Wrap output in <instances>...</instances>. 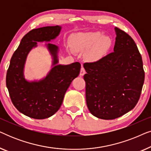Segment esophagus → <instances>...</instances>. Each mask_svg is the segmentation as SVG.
<instances>
[{
	"instance_id": "obj_1",
	"label": "esophagus",
	"mask_w": 151,
	"mask_h": 151,
	"mask_svg": "<svg viewBox=\"0 0 151 151\" xmlns=\"http://www.w3.org/2000/svg\"><path fill=\"white\" fill-rule=\"evenodd\" d=\"M85 73H86L85 70H84V69L83 67H82L81 68V70H80V76H83L84 74H85Z\"/></svg>"
}]
</instances>
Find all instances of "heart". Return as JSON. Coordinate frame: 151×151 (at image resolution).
I'll return each instance as SVG.
<instances>
[{"label": "heart", "mask_w": 151, "mask_h": 151, "mask_svg": "<svg viewBox=\"0 0 151 151\" xmlns=\"http://www.w3.org/2000/svg\"><path fill=\"white\" fill-rule=\"evenodd\" d=\"M70 45L75 52L86 53V60L90 63L100 60L111 49L112 40L100 32L78 33L70 38Z\"/></svg>", "instance_id": "b5f03b06"}]
</instances>
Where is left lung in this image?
Instances as JSON below:
<instances>
[{
	"label": "left lung",
	"mask_w": 151,
	"mask_h": 151,
	"mask_svg": "<svg viewBox=\"0 0 151 151\" xmlns=\"http://www.w3.org/2000/svg\"><path fill=\"white\" fill-rule=\"evenodd\" d=\"M113 52L96 63H86V105L91 113L113 119L132 110L139 100L144 82L141 54L133 38L115 27Z\"/></svg>",
	"instance_id": "left-lung-1"
}]
</instances>
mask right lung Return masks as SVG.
Instances as JSON below:
<instances>
[{
    "label": "right lung",
    "mask_w": 151,
    "mask_h": 151,
    "mask_svg": "<svg viewBox=\"0 0 151 151\" xmlns=\"http://www.w3.org/2000/svg\"><path fill=\"white\" fill-rule=\"evenodd\" d=\"M60 26L34 29L22 38L10 60L6 76V85L14 106L34 119L48 118L58 111L64 96L73 79L80 73L78 62L67 65H58V47L48 43L47 49L53 58V67L46 77L38 81H27L24 67L28 53L37 47V42H50L58 36Z\"/></svg>",
    "instance_id": "add662e5"
}]
</instances>
